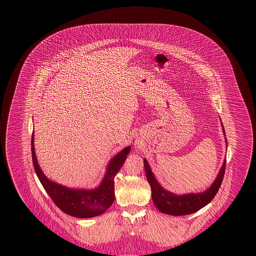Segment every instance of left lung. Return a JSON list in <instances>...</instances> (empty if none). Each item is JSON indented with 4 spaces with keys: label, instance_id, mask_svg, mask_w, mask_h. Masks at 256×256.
<instances>
[{
    "label": "left lung",
    "instance_id": "8db88e82",
    "mask_svg": "<svg viewBox=\"0 0 256 256\" xmlns=\"http://www.w3.org/2000/svg\"><path fill=\"white\" fill-rule=\"evenodd\" d=\"M222 127V132L224 134V129ZM228 145V143H226ZM144 166L146 170V180L150 185L152 189V199L156 207L164 214L172 216H183L189 215L197 212L201 208L209 204L219 190L220 186L222 182L224 168H226V160L222 162V166L220 170L219 174L211 184V186L203 192L198 193H186V194H174L170 191L166 190L158 180H156L146 158H144Z\"/></svg>",
    "mask_w": 256,
    "mask_h": 256
}]
</instances>
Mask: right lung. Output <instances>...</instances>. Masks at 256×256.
I'll use <instances>...</instances> for the list:
<instances>
[{
  "label": "right lung",
  "instance_id": "obj_1",
  "mask_svg": "<svg viewBox=\"0 0 256 256\" xmlns=\"http://www.w3.org/2000/svg\"><path fill=\"white\" fill-rule=\"evenodd\" d=\"M131 146H126L115 154L106 166V172L100 185L92 189H74L47 178L37 162L34 148V132L32 137V154L34 166L39 182L53 202L64 213L76 218H92L104 214L113 204L114 178L122 168Z\"/></svg>",
  "mask_w": 256,
  "mask_h": 256
}]
</instances>
